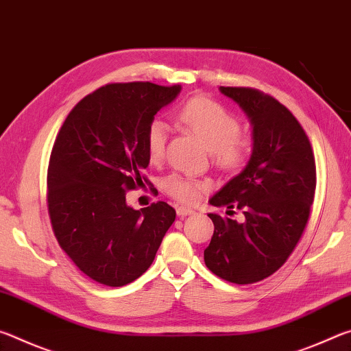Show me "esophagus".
I'll list each match as a JSON object with an SVG mask.
<instances>
[{
	"mask_svg": "<svg viewBox=\"0 0 351 351\" xmlns=\"http://www.w3.org/2000/svg\"><path fill=\"white\" fill-rule=\"evenodd\" d=\"M176 213H178V217H181V218H184V217H187V215H193V210L192 209H189V207H184V206H180V207H176Z\"/></svg>",
	"mask_w": 351,
	"mask_h": 351,
	"instance_id": "esophagus-1",
	"label": "esophagus"
}]
</instances>
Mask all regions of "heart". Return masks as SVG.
<instances>
[{
  "label": "heart",
  "instance_id": "heart-1",
  "mask_svg": "<svg viewBox=\"0 0 351 351\" xmlns=\"http://www.w3.org/2000/svg\"><path fill=\"white\" fill-rule=\"evenodd\" d=\"M176 121L203 141L219 169L239 170L251 154L252 141L240 133L239 119L210 99L193 97L187 100L178 110ZM167 139V123L161 119H153L145 132L147 154L152 162L164 158ZM162 189L181 203L193 204L207 190V182L182 173H170L162 180Z\"/></svg>",
  "mask_w": 351,
  "mask_h": 351
}]
</instances>
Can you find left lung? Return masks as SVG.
I'll return each mask as SVG.
<instances>
[{"mask_svg": "<svg viewBox=\"0 0 351 351\" xmlns=\"http://www.w3.org/2000/svg\"><path fill=\"white\" fill-rule=\"evenodd\" d=\"M219 91L251 122L252 153L245 169L209 199L241 209L245 221L209 213L215 230L204 263L223 280L247 285L274 274L294 251L310 218L316 164L310 139L287 106L251 88Z\"/></svg>", "mask_w": 351, "mask_h": 351, "instance_id": "8db88e82", "label": "left lung"}]
</instances>
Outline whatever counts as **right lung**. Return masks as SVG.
Wrapping results in <instances>:
<instances>
[{"mask_svg":"<svg viewBox=\"0 0 351 351\" xmlns=\"http://www.w3.org/2000/svg\"><path fill=\"white\" fill-rule=\"evenodd\" d=\"M181 85L111 83L82 99L58 132L47 169L52 229L77 268L123 287L150 268L176 212L164 201L136 210L128 190L148 167L145 132Z\"/></svg>","mask_w":351,"mask_h":351,"instance_id":"1","label":"right lung"}]
</instances>
